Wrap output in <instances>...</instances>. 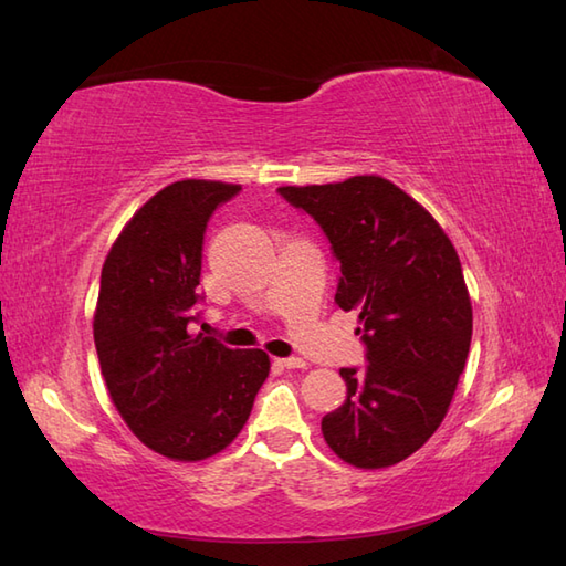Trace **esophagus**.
Segmentation results:
<instances>
[{"label": "esophagus", "instance_id": "34e87169", "mask_svg": "<svg viewBox=\"0 0 566 566\" xmlns=\"http://www.w3.org/2000/svg\"><path fill=\"white\" fill-rule=\"evenodd\" d=\"M282 369H306V361L301 357H284V359H274Z\"/></svg>", "mask_w": 566, "mask_h": 566}]
</instances>
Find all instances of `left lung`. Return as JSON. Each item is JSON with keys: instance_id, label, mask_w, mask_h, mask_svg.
Here are the masks:
<instances>
[{"instance_id": "1", "label": "left lung", "mask_w": 566, "mask_h": 566, "mask_svg": "<svg viewBox=\"0 0 566 566\" xmlns=\"http://www.w3.org/2000/svg\"><path fill=\"white\" fill-rule=\"evenodd\" d=\"M323 229L339 260L335 304L359 311L364 371L339 369L347 400L321 422L364 470L405 461L443 422L465 369L472 306L453 243L427 209L380 176L277 188Z\"/></svg>"}]
</instances>
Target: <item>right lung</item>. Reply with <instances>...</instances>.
<instances>
[{
    "instance_id": "obj_1",
    "label": "right lung",
    "mask_w": 566,
    "mask_h": 566,
    "mask_svg": "<svg viewBox=\"0 0 566 566\" xmlns=\"http://www.w3.org/2000/svg\"><path fill=\"white\" fill-rule=\"evenodd\" d=\"M241 186L178 180L125 223L101 270L94 343L111 400L135 437L170 461H205L251 417L270 374L262 349L190 335L202 243L214 209Z\"/></svg>"
}]
</instances>
